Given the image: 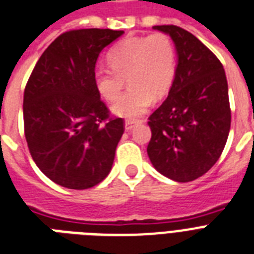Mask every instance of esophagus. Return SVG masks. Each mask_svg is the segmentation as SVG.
<instances>
[{"mask_svg": "<svg viewBox=\"0 0 254 254\" xmlns=\"http://www.w3.org/2000/svg\"><path fill=\"white\" fill-rule=\"evenodd\" d=\"M135 124H138V121L127 120V121H125V129H127V130H130V129H133Z\"/></svg>", "mask_w": 254, "mask_h": 254, "instance_id": "34e87169", "label": "esophagus"}]
</instances>
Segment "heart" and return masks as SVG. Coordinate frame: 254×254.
Returning a JSON list of instances; mask_svg holds the SVG:
<instances>
[{"instance_id": "b5f03b06", "label": "heart", "mask_w": 254, "mask_h": 254, "mask_svg": "<svg viewBox=\"0 0 254 254\" xmlns=\"http://www.w3.org/2000/svg\"><path fill=\"white\" fill-rule=\"evenodd\" d=\"M107 60L109 67L95 70V84L103 98L115 102L127 78L131 88L112 107L127 119L142 115L152 98L162 99L176 77V47L163 32L127 38L109 51Z\"/></svg>"}]
</instances>
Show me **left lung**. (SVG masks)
<instances>
[{"label":"left lung","mask_w":254,"mask_h":254,"mask_svg":"<svg viewBox=\"0 0 254 254\" xmlns=\"http://www.w3.org/2000/svg\"><path fill=\"white\" fill-rule=\"evenodd\" d=\"M172 38L177 70L167 99L148 117V158L162 175L188 183L205 175L222 155L231 127L223 65L181 27L154 26Z\"/></svg>","instance_id":"1"}]
</instances>
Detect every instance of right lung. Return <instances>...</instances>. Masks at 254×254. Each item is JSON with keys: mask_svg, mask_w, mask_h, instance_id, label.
Listing matches in <instances>:
<instances>
[{"mask_svg": "<svg viewBox=\"0 0 254 254\" xmlns=\"http://www.w3.org/2000/svg\"><path fill=\"white\" fill-rule=\"evenodd\" d=\"M124 31L82 28L52 41L27 80L23 121L28 150L39 170L67 189L98 185L112 168L125 130L95 84L103 49Z\"/></svg>", "mask_w": 254, "mask_h": 254, "instance_id": "1", "label": "right lung"}]
</instances>
